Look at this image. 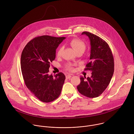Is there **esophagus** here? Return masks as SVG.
I'll use <instances>...</instances> for the list:
<instances>
[{
    "label": "esophagus",
    "mask_w": 134,
    "mask_h": 134,
    "mask_svg": "<svg viewBox=\"0 0 134 134\" xmlns=\"http://www.w3.org/2000/svg\"><path fill=\"white\" fill-rule=\"evenodd\" d=\"M72 75H67L66 76V79H70L72 77Z\"/></svg>",
    "instance_id": "34e87169"
}]
</instances>
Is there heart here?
I'll return each instance as SVG.
<instances>
[{
	"label": "heart",
	"mask_w": 134,
	"mask_h": 134,
	"mask_svg": "<svg viewBox=\"0 0 134 134\" xmlns=\"http://www.w3.org/2000/svg\"><path fill=\"white\" fill-rule=\"evenodd\" d=\"M70 44L71 47L73 48L74 50L77 52L79 51H84L85 49V44L83 41H82L80 39L78 38H74L72 39L70 41ZM63 51V48L59 47L56 52L57 56L59 57L61 55V54ZM66 68L67 70L69 71H72L74 70V68L71 64H67L66 66Z\"/></svg>",
	"instance_id": "b5f03b06"
}]
</instances>
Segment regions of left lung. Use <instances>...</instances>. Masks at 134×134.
<instances>
[{
    "mask_svg": "<svg viewBox=\"0 0 134 134\" xmlns=\"http://www.w3.org/2000/svg\"><path fill=\"white\" fill-rule=\"evenodd\" d=\"M82 35L87 36L90 40V60L84 70L92 71V76L81 77L77 89L82 95L95 98L100 96L110 83L114 72L113 56L108 44L102 38L88 31Z\"/></svg>",
    "mask_w": 134,
    "mask_h": 134,
    "instance_id": "1",
    "label": "left lung"
}]
</instances>
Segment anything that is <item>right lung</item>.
I'll return each instance as SVG.
<instances>
[{
	"label": "right lung",
	"mask_w": 134,
	"mask_h": 134,
	"mask_svg": "<svg viewBox=\"0 0 134 134\" xmlns=\"http://www.w3.org/2000/svg\"><path fill=\"white\" fill-rule=\"evenodd\" d=\"M65 37L48 35L37 37L27 43L21 57V71L25 84L39 100L49 103L60 95L65 76L59 72L49 75L56 49Z\"/></svg>",
	"instance_id": "add662e5"
}]
</instances>
